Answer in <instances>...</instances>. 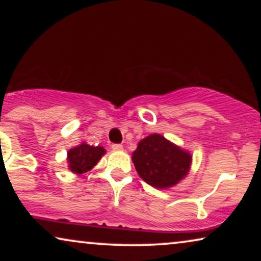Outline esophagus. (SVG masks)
Listing matches in <instances>:
<instances>
[{
    "instance_id": "34e87169",
    "label": "esophagus",
    "mask_w": 261,
    "mask_h": 261,
    "mask_svg": "<svg viewBox=\"0 0 261 261\" xmlns=\"http://www.w3.org/2000/svg\"><path fill=\"white\" fill-rule=\"evenodd\" d=\"M112 149H113V151H115V152H120V151H122V149H123V146L120 145V144H114V145H112Z\"/></svg>"
}]
</instances>
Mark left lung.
<instances>
[{"label":"left lung","instance_id":"left-lung-1","mask_svg":"<svg viewBox=\"0 0 261 261\" xmlns=\"http://www.w3.org/2000/svg\"><path fill=\"white\" fill-rule=\"evenodd\" d=\"M132 160L146 183L153 188L167 189L187 176L192 155L163 135L151 134L139 141Z\"/></svg>","mask_w":261,"mask_h":261}]
</instances>
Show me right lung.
<instances>
[{"instance_id":"add662e5","label":"right lung","mask_w":261,"mask_h":261,"mask_svg":"<svg viewBox=\"0 0 261 261\" xmlns=\"http://www.w3.org/2000/svg\"><path fill=\"white\" fill-rule=\"evenodd\" d=\"M106 149L101 146H90L85 142H82L80 146L69 149L67 152V162L71 172L82 174L90 171L97 164Z\"/></svg>"}]
</instances>
